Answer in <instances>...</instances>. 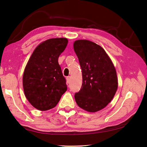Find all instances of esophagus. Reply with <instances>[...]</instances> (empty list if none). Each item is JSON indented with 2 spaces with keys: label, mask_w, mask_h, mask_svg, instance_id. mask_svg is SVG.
Listing matches in <instances>:
<instances>
[{
  "label": "esophagus",
  "mask_w": 147,
  "mask_h": 147,
  "mask_svg": "<svg viewBox=\"0 0 147 147\" xmlns=\"http://www.w3.org/2000/svg\"><path fill=\"white\" fill-rule=\"evenodd\" d=\"M66 80H67V84L70 83V82H71V77H70V76H67V77Z\"/></svg>",
  "instance_id": "1"
}]
</instances>
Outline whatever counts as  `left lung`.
I'll list each match as a JSON object with an SVG mask.
<instances>
[{"mask_svg": "<svg viewBox=\"0 0 147 147\" xmlns=\"http://www.w3.org/2000/svg\"><path fill=\"white\" fill-rule=\"evenodd\" d=\"M73 47L82 72V85L74 98L80 108L96 112L110 102L117 89L115 67L105 51L93 42L77 40Z\"/></svg>", "mask_w": 147, "mask_h": 147, "instance_id": "8db88e82", "label": "left lung"}]
</instances>
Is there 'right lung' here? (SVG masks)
<instances>
[{"mask_svg":"<svg viewBox=\"0 0 147 147\" xmlns=\"http://www.w3.org/2000/svg\"><path fill=\"white\" fill-rule=\"evenodd\" d=\"M67 43L66 38L47 39L36 47L27 63L23 78L24 94L39 110L54 108L67 89L58 63Z\"/></svg>","mask_w":147,"mask_h":147,"instance_id":"obj_1","label":"right lung"}]
</instances>
